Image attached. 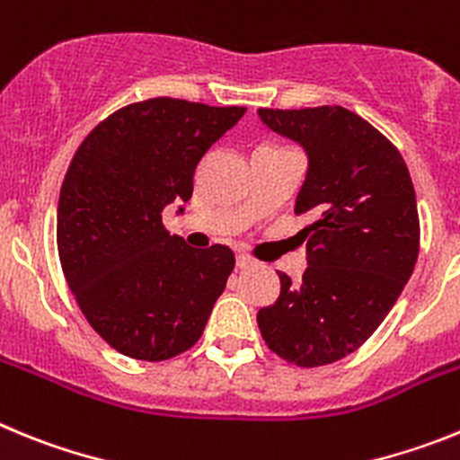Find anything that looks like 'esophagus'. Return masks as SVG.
Segmentation results:
<instances>
[{"label": "esophagus", "mask_w": 460, "mask_h": 460, "mask_svg": "<svg viewBox=\"0 0 460 460\" xmlns=\"http://www.w3.org/2000/svg\"><path fill=\"white\" fill-rule=\"evenodd\" d=\"M255 265V260L251 258V255H246V253H239L237 255V267L239 270H249V267H253Z\"/></svg>", "instance_id": "obj_1"}]
</instances>
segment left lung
Listing matches in <instances>:
<instances>
[{
  "instance_id": "obj_1",
  "label": "left lung",
  "mask_w": 460,
  "mask_h": 460,
  "mask_svg": "<svg viewBox=\"0 0 460 460\" xmlns=\"http://www.w3.org/2000/svg\"><path fill=\"white\" fill-rule=\"evenodd\" d=\"M308 161L295 214L313 211L302 283L279 271L280 295L258 311L260 334L296 367L359 348L385 320L420 253L417 198L405 161L367 119L341 108L258 110Z\"/></svg>"
}]
</instances>
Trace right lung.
<instances>
[{
  "instance_id": "1",
  "label": "right lung",
  "mask_w": 460,
  "mask_h": 460,
  "mask_svg": "<svg viewBox=\"0 0 460 460\" xmlns=\"http://www.w3.org/2000/svg\"><path fill=\"white\" fill-rule=\"evenodd\" d=\"M246 108L149 99L117 110L80 145L57 205L71 292L117 352L164 361L198 343L226 290L227 246L190 249L161 214L193 195L195 168Z\"/></svg>"
}]
</instances>
